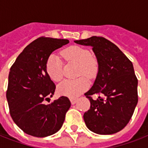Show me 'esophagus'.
<instances>
[{
	"label": "esophagus",
	"instance_id": "1",
	"mask_svg": "<svg viewBox=\"0 0 148 148\" xmlns=\"http://www.w3.org/2000/svg\"><path fill=\"white\" fill-rule=\"evenodd\" d=\"M70 101L72 104H75L76 103V102H77V99H76V98H71Z\"/></svg>",
	"mask_w": 148,
	"mask_h": 148
}]
</instances>
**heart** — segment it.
<instances>
[{"label":"heart","mask_w":148,"mask_h":148,"mask_svg":"<svg viewBox=\"0 0 148 148\" xmlns=\"http://www.w3.org/2000/svg\"><path fill=\"white\" fill-rule=\"evenodd\" d=\"M64 58L69 61L79 64V75L92 77L98 70V65L90 51L79 46H70L62 52ZM46 70L51 79L59 82L63 76L62 62L57 54L50 55L46 62ZM89 82L86 78L81 77L77 79H66L58 86V92L62 96L75 98L88 89Z\"/></svg>","instance_id":"obj_1"}]
</instances>
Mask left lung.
Segmentation results:
<instances>
[{"mask_svg": "<svg viewBox=\"0 0 148 148\" xmlns=\"http://www.w3.org/2000/svg\"><path fill=\"white\" fill-rule=\"evenodd\" d=\"M74 42L92 47L98 63L94 83L85 93L90 101V109L83 115L85 123L98 134L119 132L129 123L138 101V82L132 62L116 45L103 37ZM97 93L100 97L94 101L91 96Z\"/></svg>", "mask_w": 148, "mask_h": 148, "instance_id": "1", "label": "left lung"}]
</instances>
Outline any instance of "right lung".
Masks as SVG:
<instances>
[{
  "mask_svg": "<svg viewBox=\"0 0 148 148\" xmlns=\"http://www.w3.org/2000/svg\"><path fill=\"white\" fill-rule=\"evenodd\" d=\"M67 39L42 37L29 44L16 58L8 75L6 97L14 122L27 134L45 137L63 124L70 100L61 97L49 104L56 86L46 70L49 56L68 44Z\"/></svg>",
  "mask_w": 148,
  "mask_h": 148,
  "instance_id": "add662e5",
  "label": "right lung"
}]
</instances>
